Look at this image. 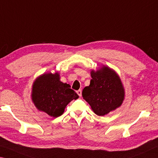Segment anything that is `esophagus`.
Listing matches in <instances>:
<instances>
[{
	"mask_svg": "<svg viewBox=\"0 0 158 158\" xmlns=\"http://www.w3.org/2000/svg\"><path fill=\"white\" fill-rule=\"evenodd\" d=\"M81 93H82L81 89H79V90H78V91H77V94L79 95V97L81 96Z\"/></svg>",
	"mask_w": 158,
	"mask_h": 158,
	"instance_id": "esophagus-1",
	"label": "esophagus"
}]
</instances>
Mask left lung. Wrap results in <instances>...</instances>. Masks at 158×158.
<instances>
[{
	"label": "left lung",
	"mask_w": 158,
	"mask_h": 158,
	"mask_svg": "<svg viewBox=\"0 0 158 158\" xmlns=\"http://www.w3.org/2000/svg\"><path fill=\"white\" fill-rule=\"evenodd\" d=\"M89 86L82 91V96L95 114L104 116L123 103L125 90L119 76L113 69L101 65L91 69Z\"/></svg>",
	"instance_id": "1"
}]
</instances>
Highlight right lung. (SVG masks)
<instances>
[{
	"instance_id": "right-lung-1",
	"label": "right lung",
	"mask_w": 158,
	"mask_h": 158,
	"mask_svg": "<svg viewBox=\"0 0 158 158\" xmlns=\"http://www.w3.org/2000/svg\"><path fill=\"white\" fill-rule=\"evenodd\" d=\"M70 87L69 84L60 81L59 72L44 73L32 84L31 101L39 111L52 117H60L67 105L79 98Z\"/></svg>"
}]
</instances>
